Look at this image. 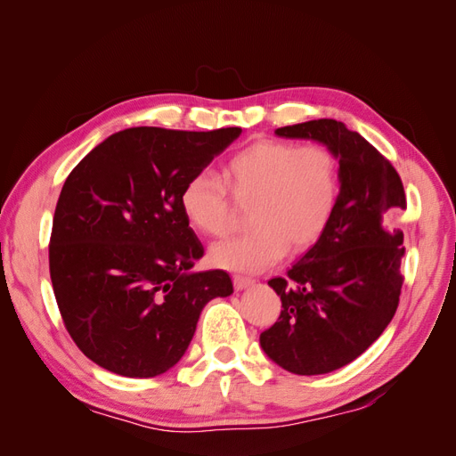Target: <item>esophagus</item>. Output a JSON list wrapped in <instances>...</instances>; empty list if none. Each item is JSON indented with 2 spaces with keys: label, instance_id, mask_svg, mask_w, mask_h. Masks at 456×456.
Listing matches in <instances>:
<instances>
[{
  "label": "esophagus",
  "instance_id": "1",
  "mask_svg": "<svg viewBox=\"0 0 456 456\" xmlns=\"http://www.w3.org/2000/svg\"><path fill=\"white\" fill-rule=\"evenodd\" d=\"M253 283H255V280H253V278H247V275H240V273L233 275V287H236L238 291H241V289L249 287V285H253Z\"/></svg>",
  "mask_w": 456,
  "mask_h": 456
}]
</instances>
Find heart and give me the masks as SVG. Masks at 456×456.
<instances>
[{
  "label": "heart",
  "instance_id": "1",
  "mask_svg": "<svg viewBox=\"0 0 456 456\" xmlns=\"http://www.w3.org/2000/svg\"><path fill=\"white\" fill-rule=\"evenodd\" d=\"M338 159L325 144L256 141L236 151L213 173L191 175L181 190L188 224L209 238L232 230L238 207H249L253 230L216 243L213 265L258 272L275 265L287 249L306 251L323 236L338 200Z\"/></svg>",
  "mask_w": 456,
  "mask_h": 456
}]
</instances>
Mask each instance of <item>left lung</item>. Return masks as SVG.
I'll list each match as a JSON object with an SVG mask.
<instances>
[{"label":"left lung","instance_id":"8db88e82","mask_svg":"<svg viewBox=\"0 0 456 456\" xmlns=\"http://www.w3.org/2000/svg\"><path fill=\"white\" fill-rule=\"evenodd\" d=\"M289 139H314L335 151L340 191L323 236L268 285L281 314L260 333L272 362L295 375H323L360 357L388 327L399 305L403 233L386 232L384 216L407 209L394 165L335 119L275 129Z\"/></svg>","mask_w":456,"mask_h":456}]
</instances>
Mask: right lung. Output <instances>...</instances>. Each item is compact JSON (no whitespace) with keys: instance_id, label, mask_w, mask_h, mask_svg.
I'll use <instances>...</instances> for the list:
<instances>
[{"instance_id":"add662e5","label":"right lung","mask_w":456,"mask_h":456,"mask_svg":"<svg viewBox=\"0 0 456 456\" xmlns=\"http://www.w3.org/2000/svg\"><path fill=\"white\" fill-rule=\"evenodd\" d=\"M240 127H133L68 175L53 216L49 272L68 335L121 377L161 375L184 355L203 306L233 291L224 270L190 272L203 245L181 190Z\"/></svg>"}]
</instances>
